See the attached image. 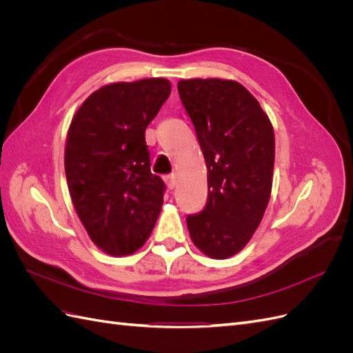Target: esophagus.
I'll use <instances>...</instances> for the list:
<instances>
[{
  "instance_id": "1",
  "label": "esophagus",
  "mask_w": 353,
  "mask_h": 353,
  "mask_svg": "<svg viewBox=\"0 0 353 353\" xmlns=\"http://www.w3.org/2000/svg\"><path fill=\"white\" fill-rule=\"evenodd\" d=\"M165 181H166V185H168L169 190H174V188H175V185H176V176H175V175L166 176Z\"/></svg>"
}]
</instances>
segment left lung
I'll return each mask as SVG.
<instances>
[{
  "mask_svg": "<svg viewBox=\"0 0 353 353\" xmlns=\"http://www.w3.org/2000/svg\"><path fill=\"white\" fill-rule=\"evenodd\" d=\"M178 92L208 168V201L187 216L190 237L209 258L227 259L249 243L268 206L272 125L259 101L236 81L183 79Z\"/></svg>",
  "mask_w": 353,
  "mask_h": 353,
  "instance_id": "1",
  "label": "left lung"
}]
</instances>
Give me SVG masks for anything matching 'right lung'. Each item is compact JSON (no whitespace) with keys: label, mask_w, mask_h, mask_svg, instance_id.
I'll list each match as a JSON object with an SVG mask.
<instances>
[{"label":"right lung","mask_w":353,"mask_h":353,"mask_svg":"<svg viewBox=\"0 0 353 353\" xmlns=\"http://www.w3.org/2000/svg\"><path fill=\"white\" fill-rule=\"evenodd\" d=\"M169 94L165 78L104 85L72 119L65 150L69 193L90 239L109 254L140 249L162 209L166 187L150 170L145 128Z\"/></svg>","instance_id":"obj_1"}]
</instances>
